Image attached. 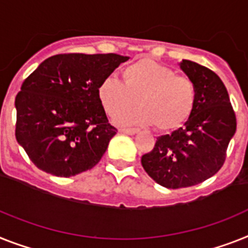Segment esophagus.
<instances>
[{"label": "esophagus", "instance_id": "1", "mask_svg": "<svg viewBox=\"0 0 248 248\" xmlns=\"http://www.w3.org/2000/svg\"><path fill=\"white\" fill-rule=\"evenodd\" d=\"M120 133H126V134H136L138 132V129L134 128H120L119 129Z\"/></svg>", "mask_w": 248, "mask_h": 248}]
</instances>
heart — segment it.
<instances>
[{
	"mask_svg": "<svg viewBox=\"0 0 248 248\" xmlns=\"http://www.w3.org/2000/svg\"><path fill=\"white\" fill-rule=\"evenodd\" d=\"M123 82L104 79L97 95L110 118L140 109L123 118L124 123L153 124L157 130L169 132L185 124L195 109L198 89L187 76L176 75L171 67L151 59H139L124 67Z\"/></svg>",
	"mask_w": 248,
	"mask_h": 248,
	"instance_id": "b5f03b06",
	"label": "heart"
}]
</instances>
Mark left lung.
<instances>
[{
  "instance_id": "obj_1",
  "label": "left lung",
  "mask_w": 248,
  "mask_h": 248,
  "mask_svg": "<svg viewBox=\"0 0 248 248\" xmlns=\"http://www.w3.org/2000/svg\"><path fill=\"white\" fill-rule=\"evenodd\" d=\"M181 69L198 89L195 109L185 125L157 138L142 166L157 184L180 189L205 181L226 161L236 133V114L222 79L212 69L183 59Z\"/></svg>"
}]
</instances>
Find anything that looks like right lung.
<instances>
[{"label": "right lung", "mask_w": 248, "mask_h": 248, "mask_svg": "<svg viewBox=\"0 0 248 248\" xmlns=\"http://www.w3.org/2000/svg\"><path fill=\"white\" fill-rule=\"evenodd\" d=\"M125 61L114 53H63L24 79L15 99V136L38 169L69 177L99 163L118 129L97 90Z\"/></svg>", "instance_id": "add662e5"}]
</instances>
